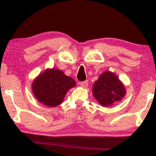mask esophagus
I'll return each instance as SVG.
<instances>
[{
  "mask_svg": "<svg viewBox=\"0 0 156 156\" xmlns=\"http://www.w3.org/2000/svg\"><path fill=\"white\" fill-rule=\"evenodd\" d=\"M80 85L83 87H87V85H88V82H87V80H85V81H83V82H80Z\"/></svg>",
  "mask_w": 156,
  "mask_h": 156,
  "instance_id": "34e87169",
  "label": "esophagus"
}]
</instances>
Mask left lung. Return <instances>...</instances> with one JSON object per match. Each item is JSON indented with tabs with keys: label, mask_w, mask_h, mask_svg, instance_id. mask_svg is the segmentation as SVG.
Returning a JSON list of instances; mask_svg holds the SVG:
<instances>
[{
	"label": "left lung",
	"mask_w": 156,
	"mask_h": 156,
	"mask_svg": "<svg viewBox=\"0 0 156 156\" xmlns=\"http://www.w3.org/2000/svg\"><path fill=\"white\" fill-rule=\"evenodd\" d=\"M93 94L100 104L108 107L121 100L126 89L116 75L106 71L93 85Z\"/></svg>",
	"instance_id": "left-lung-1"
}]
</instances>
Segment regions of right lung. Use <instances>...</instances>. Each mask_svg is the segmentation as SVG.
Here are the masks:
<instances>
[{
    "label": "right lung",
    "instance_id": "add662e5",
    "mask_svg": "<svg viewBox=\"0 0 156 156\" xmlns=\"http://www.w3.org/2000/svg\"><path fill=\"white\" fill-rule=\"evenodd\" d=\"M75 85L74 79L52 69L46 70L35 80L32 90L38 101L52 107L61 104L67 91Z\"/></svg>",
    "mask_w": 156,
    "mask_h": 156
}]
</instances>
